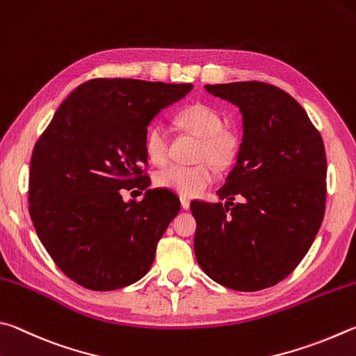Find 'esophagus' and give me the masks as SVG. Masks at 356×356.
Instances as JSON below:
<instances>
[{"mask_svg":"<svg viewBox=\"0 0 356 356\" xmlns=\"http://www.w3.org/2000/svg\"><path fill=\"white\" fill-rule=\"evenodd\" d=\"M179 202H181V208H183V209H189V207H191V200H189V198L181 197V198H179Z\"/></svg>","mask_w":356,"mask_h":356,"instance_id":"esophagus-1","label":"esophagus"}]
</instances>
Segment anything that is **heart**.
I'll list each match as a JSON object with an SVG mask.
<instances>
[{
  "instance_id": "1",
  "label": "heart",
  "mask_w": 356,
  "mask_h": 356,
  "mask_svg": "<svg viewBox=\"0 0 356 356\" xmlns=\"http://www.w3.org/2000/svg\"><path fill=\"white\" fill-rule=\"evenodd\" d=\"M177 123L183 129L200 137L197 158L213 162L223 168L232 164L239 152V136L234 129L222 127V117L214 108L194 103L179 111ZM145 153L154 164H164L168 158V136L161 123H154L145 134ZM209 162L197 165L172 164L154 175V183L181 197H195L214 181V172Z\"/></svg>"
}]
</instances>
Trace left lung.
<instances>
[{"mask_svg": "<svg viewBox=\"0 0 356 356\" xmlns=\"http://www.w3.org/2000/svg\"><path fill=\"white\" fill-rule=\"evenodd\" d=\"M204 89L238 106L244 136L236 165L217 191L227 203H191L197 263L225 288H270L300 264L322 225L323 140L302 106L275 86L244 81Z\"/></svg>", "mask_w": 356, "mask_h": 356, "instance_id": "1", "label": "left lung"}]
</instances>
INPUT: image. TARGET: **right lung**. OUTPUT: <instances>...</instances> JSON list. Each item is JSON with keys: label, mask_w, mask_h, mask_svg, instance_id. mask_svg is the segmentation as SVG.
<instances>
[{"label": "right lung", "mask_w": 356, "mask_h": 356, "mask_svg": "<svg viewBox=\"0 0 356 356\" xmlns=\"http://www.w3.org/2000/svg\"><path fill=\"white\" fill-rule=\"evenodd\" d=\"M192 87L90 79L68 95L37 140L29 216L49 257L74 283L114 291L152 267L179 200L167 189H147L140 202H124L120 192L148 188L142 170L148 124Z\"/></svg>", "instance_id": "add662e5"}]
</instances>
